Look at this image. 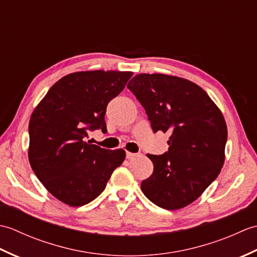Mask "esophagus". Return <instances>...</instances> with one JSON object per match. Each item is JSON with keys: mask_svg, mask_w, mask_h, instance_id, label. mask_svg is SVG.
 I'll list each match as a JSON object with an SVG mask.
<instances>
[{"mask_svg": "<svg viewBox=\"0 0 257 257\" xmlns=\"http://www.w3.org/2000/svg\"><path fill=\"white\" fill-rule=\"evenodd\" d=\"M138 156H139L138 154H134V152H129V151L125 152V157H127V159H128V160L135 159V158H137Z\"/></svg>", "mask_w": 257, "mask_h": 257, "instance_id": "34e87169", "label": "esophagus"}]
</instances>
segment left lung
<instances>
[{"label":"left lung","mask_w":257,"mask_h":257,"mask_svg":"<svg viewBox=\"0 0 257 257\" xmlns=\"http://www.w3.org/2000/svg\"><path fill=\"white\" fill-rule=\"evenodd\" d=\"M127 87L145 108L154 133L170 134L167 152L147 155L154 172L141 182V190L162 209L189 205L217 178L224 163V117L200 86L176 76L139 74Z\"/></svg>","instance_id":"1"}]
</instances>
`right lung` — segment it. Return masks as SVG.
I'll list each match as a JSON object with an SVG mask.
<instances>
[{
    "mask_svg": "<svg viewBox=\"0 0 257 257\" xmlns=\"http://www.w3.org/2000/svg\"><path fill=\"white\" fill-rule=\"evenodd\" d=\"M132 72L92 70L65 76L33 111L29 160L43 185L56 199L81 206L100 195L124 150H108L86 141L88 132H107L108 102L119 95Z\"/></svg>",
    "mask_w": 257,
    "mask_h": 257,
    "instance_id": "obj_1",
    "label": "right lung"
}]
</instances>
